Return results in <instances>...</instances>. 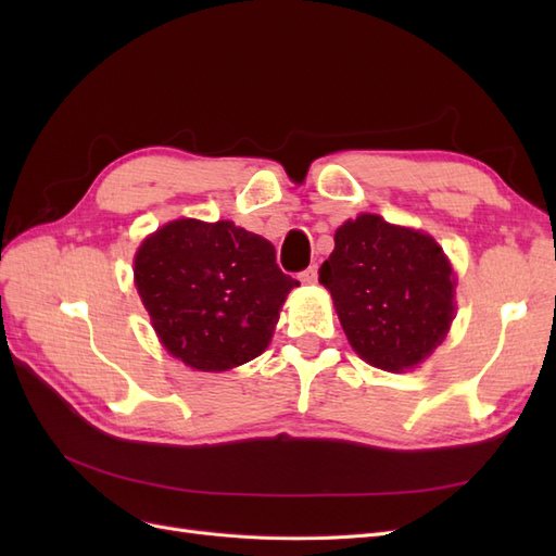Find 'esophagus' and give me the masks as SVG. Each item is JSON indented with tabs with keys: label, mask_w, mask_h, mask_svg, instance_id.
<instances>
[{
	"label": "esophagus",
	"mask_w": 556,
	"mask_h": 556,
	"mask_svg": "<svg viewBox=\"0 0 556 556\" xmlns=\"http://www.w3.org/2000/svg\"><path fill=\"white\" fill-rule=\"evenodd\" d=\"M317 274H319V266L317 264H313V266H308L306 271H301V282H306V285H313V282H317Z\"/></svg>",
	"instance_id": "esophagus-1"
}]
</instances>
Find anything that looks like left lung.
Instances as JSON below:
<instances>
[{"instance_id": "left-lung-1", "label": "left lung", "mask_w": 556, "mask_h": 556, "mask_svg": "<svg viewBox=\"0 0 556 556\" xmlns=\"http://www.w3.org/2000/svg\"><path fill=\"white\" fill-rule=\"evenodd\" d=\"M333 243L319 282L357 355L384 371L429 357L454 317V276L439 243L380 215L348 220Z\"/></svg>"}]
</instances>
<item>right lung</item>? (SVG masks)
<instances>
[{"mask_svg":"<svg viewBox=\"0 0 556 556\" xmlns=\"http://www.w3.org/2000/svg\"><path fill=\"white\" fill-rule=\"evenodd\" d=\"M134 280L164 348L199 371L260 357L299 285L271 243L227 220L164 225L139 248Z\"/></svg>","mask_w":556,"mask_h":556,"instance_id":"obj_1","label":"right lung"}]
</instances>
